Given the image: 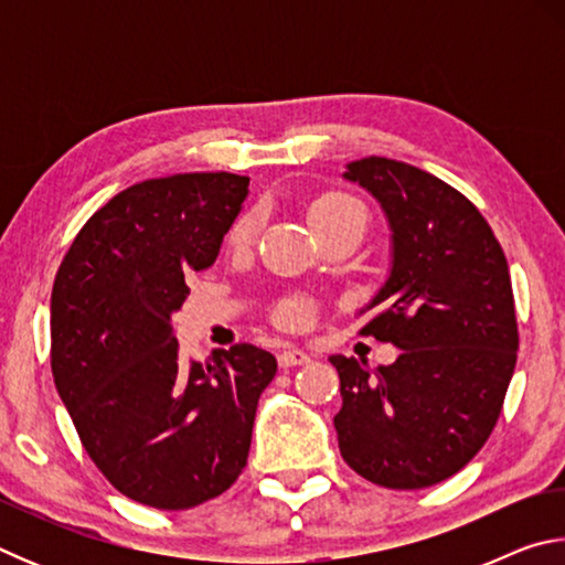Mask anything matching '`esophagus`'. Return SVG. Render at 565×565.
<instances>
[{"label": "esophagus", "instance_id": "34e87169", "mask_svg": "<svg viewBox=\"0 0 565 565\" xmlns=\"http://www.w3.org/2000/svg\"><path fill=\"white\" fill-rule=\"evenodd\" d=\"M309 361H311L309 353L301 351V349H296V347H289V349H284V351L279 353V366H281V369L303 366V363H309Z\"/></svg>", "mask_w": 565, "mask_h": 565}]
</instances>
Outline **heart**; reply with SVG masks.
Returning a JSON list of instances; mask_svg holds the SVG:
<instances>
[{
  "instance_id": "b5f03b06",
  "label": "heart",
  "mask_w": 565,
  "mask_h": 565,
  "mask_svg": "<svg viewBox=\"0 0 565 565\" xmlns=\"http://www.w3.org/2000/svg\"><path fill=\"white\" fill-rule=\"evenodd\" d=\"M363 214V206L356 202V199L349 194H341V191H329V194H321L319 199H313L309 206V218L317 232H327L331 226H339L343 222H351V218H359ZM259 228V212L256 209H248L242 216L236 218L232 232H228V244L234 248H242L246 244H252V238ZM309 317V306H306L301 299H289L279 311V319L286 327H301V323Z\"/></svg>"
}]
</instances>
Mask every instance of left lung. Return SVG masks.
<instances>
[{"instance_id":"1","label":"left lung","mask_w":565,"mask_h":565,"mask_svg":"<svg viewBox=\"0 0 565 565\" xmlns=\"http://www.w3.org/2000/svg\"><path fill=\"white\" fill-rule=\"evenodd\" d=\"M391 228V269L359 313L363 337L401 349L391 366L337 353L339 451L384 489H426L461 471L499 420L519 351L509 262L468 199L386 157L351 161Z\"/></svg>"}]
</instances>
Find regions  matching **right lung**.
<instances>
[{"mask_svg": "<svg viewBox=\"0 0 565 565\" xmlns=\"http://www.w3.org/2000/svg\"><path fill=\"white\" fill-rule=\"evenodd\" d=\"M248 177L194 171L119 191L66 252L52 289V374L82 446L127 499L184 511L244 471L276 359L252 343L202 366L171 313L216 262Z\"/></svg>", "mask_w": 565, "mask_h": 565, "instance_id": "1", "label": "right lung"}]
</instances>
